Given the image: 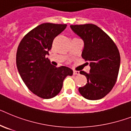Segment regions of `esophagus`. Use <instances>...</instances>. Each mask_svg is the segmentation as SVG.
<instances>
[{
	"instance_id": "esophagus-1",
	"label": "esophagus",
	"mask_w": 131,
	"mask_h": 131,
	"mask_svg": "<svg viewBox=\"0 0 131 131\" xmlns=\"http://www.w3.org/2000/svg\"><path fill=\"white\" fill-rule=\"evenodd\" d=\"M73 75H79L80 74V72L78 71H73Z\"/></svg>"
}]
</instances>
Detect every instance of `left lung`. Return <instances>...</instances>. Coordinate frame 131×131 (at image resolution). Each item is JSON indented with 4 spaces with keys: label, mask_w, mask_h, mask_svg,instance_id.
<instances>
[{
    "label": "left lung",
    "mask_w": 131,
    "mask_h": 131,
    "mask_svg": "<svg viewBox=\"0 0 131 131\" xmlns=\"http://www.w3.org/2000/svg\"><path fill=\"white\" fill-rule=\"evenodd\" d=\"M70 27L84 41L82 57L90 66V73L80 72L86 77L87 84L79 88V92L88 100L101 99L116 82L121 63L119 51L112 39L98 26L75 25Z\"/></svg>",
    "instance_id": "obj_1"
}]
</instances>
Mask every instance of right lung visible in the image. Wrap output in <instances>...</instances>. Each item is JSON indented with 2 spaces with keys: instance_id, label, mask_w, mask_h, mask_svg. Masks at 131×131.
<instances>
[{
  "instance_id": "right-lung-1",
  "label": "right lung",
  "mask_w": 131,
  "mask_h": 131,
  "mask_svg": "<svg viewBox=\"0 0 131 131\" xmlns=\"http://www.w3.org/2000/svg\"><path fill=\"white\" fill-rule=\"evenodd\" d=\"M66 27L49 23L39 25L23 38L17 49L16 63L20 77L29 90L43 99L57 96L64 79L73 74L70 68H57L46 58L54 39Z\"/></svg>"
}]
</instances>
